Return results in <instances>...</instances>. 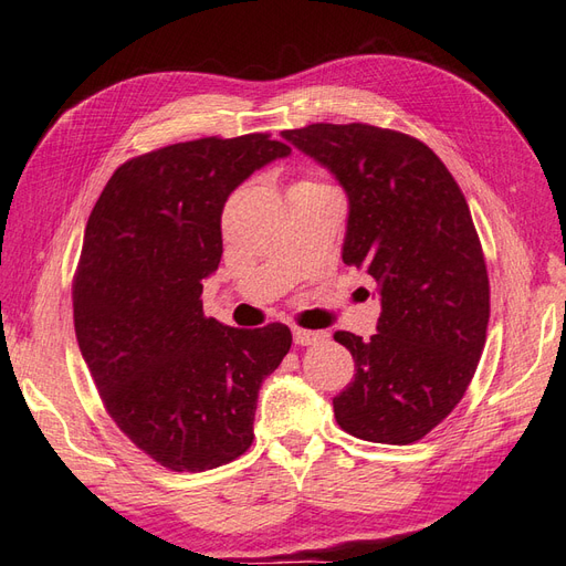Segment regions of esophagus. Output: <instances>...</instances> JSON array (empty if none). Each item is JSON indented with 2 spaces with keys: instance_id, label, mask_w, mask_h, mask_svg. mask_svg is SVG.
I'll list each match as a JSON object with an SVG mask.
<instances>
[{
  "instance_id": "esophagus-1",
  "label": "esophagus",
  "mask_w": 566,
  "mask_h": 566,
  "mask_svg": "<svg viewBox=\"0 0 566 566\" xmlns=\"http://www.w3.org/2000/svg\"><path fill=\"white\" fill-rule=\"evenodd\" d=\"M294 342L298 346H311L317 344L321 339H325V332H315V329H303V327H294Z\"/></svg>"
}]
</instances>
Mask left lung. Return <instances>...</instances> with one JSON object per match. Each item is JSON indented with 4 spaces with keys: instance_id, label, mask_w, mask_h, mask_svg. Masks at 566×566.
Here are the masks:
<instances>
[{
    "instance_id": "left-lung-1",
    "label": "left lung",
    "mask_w": 566,
    "mask_h": 566,
    "mask_svg": "<svg viewBox=\"0 0 566 566\" xmlns=\"http://www.w3.org/2000/svg\"><path fill=\"white\" fill-rule=\"evenodd\" d=\"M282 138L344 188L342 260L378 282V332L335 335L356 360L354 382L332 399L337 423L368 442L411 444L452 413L485 346L490 284L467 198L407 134L311 124Z\"/></svg>"
}]
</instances>
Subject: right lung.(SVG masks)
I'll return each mask as SVG.
<instances>
[{
	"label": "right lung",
	"instance_id": "1",
	"mask_svg": "<svg viewBox=\"0 0 566 566\" xmlns=\"http://www.w3.org/2000/svg\"><path fill=\"white\" fill-rule=\"evenodd\" d=\"M292 148L265 134L200 138L128 159L85 227L74 280L83 360L128 440L171 471H208L253 442L258 389L292 349L272 323L202 315L227 198Z\"/></svg>",
	"mask_w": 566,
	"mask_h": 566
}]
</instances>
